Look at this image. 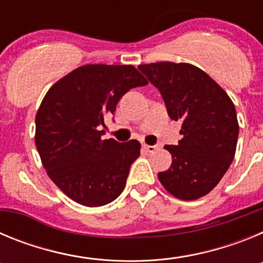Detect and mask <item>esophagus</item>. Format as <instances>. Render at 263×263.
Returning <instances> with one entry per match:
<instances>
[{"label": "esophagus", "mask_w": 263, "mask_h": 263, "mask_svg": "<svg viewBox=\"0 0 263 263\" xmlns=\"http://www.w3.org/2000/svg\"><path fill=\"white\" fill-rule=\"evenodd\" d=\"M143 148H145L146 152L148 153H153L157 150V146H152V145H143Z\"/></svg>", "instance_id": "1"}]
</instances>
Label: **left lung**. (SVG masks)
Returning a JSON list of instances; mask_svg holds the SVG:
<instances>
[{
	"label": "left lung",
	"instance_id": "8db88e82",
	"mask_svg": "<svg viewBox=\"0 0 263 263\" xmlns=\"http://www.w3.org/2000/svg\"><path fill=\"white\" fill-rule=\"evenodd\" d=\"M148 81L159 89L171 120L182 121L183 138L164 148L173 157L158 174L166 191L180 200H196L221 180L236 154L238 121L227 92L190 63L141 64Z\"/></svg>",
	"mask_w": 263,
	"mask_h": 263
}]
</instances>
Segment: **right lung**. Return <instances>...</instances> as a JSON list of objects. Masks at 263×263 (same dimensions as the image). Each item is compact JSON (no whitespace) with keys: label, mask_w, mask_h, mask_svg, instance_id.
Instances as JSON below:
<instances>
[{"label":"right lung","mask_w":263,"mask_h":263,"mask_svg":"<svg viewBox=\"0 0 263 263\" xmlns=\"http://www.w3.org/2000/svg\"><path fill=\"white\" fill-rule=\"evenodd\" d=\"M146 84L133 66L87 64L48 89L36 111L35 145L47 175L69 199L101 206L124 191L141 143L103 139L100 126L127 90Z\"/></svg>","instance_id":"add662e5"}]
</instances>
